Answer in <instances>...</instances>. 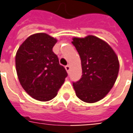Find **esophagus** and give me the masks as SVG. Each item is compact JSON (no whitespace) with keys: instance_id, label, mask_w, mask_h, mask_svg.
Masks as SVG:
<instances>
[{"instance_id":"34e87169","label":"esophagus","mask_w":133,"mask_h":133,"mask_svg":"<svg viewBox=\"0 0 133 133\" xmlns=\"http://www.w3.org/2000/svg\"><path fill=\"white\" fill-rule=\"evenodd\" d=\"M65 70H66L68 72H69V71H70V65H66V66H65Z\"/></svg>"}]
</instances>
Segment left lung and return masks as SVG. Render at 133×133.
Here are the masks:
<instances>
[{"label":"left lung","mask_w":133,"mask_h":133,"mask_svg":"<svg viewBox=\"0 0 133 133\" xmlns=\"http://www.w3.org/2000/svg\"><path fill=\"white\" fill-rule=\"evenodd\" d=\"M72 44L82 62V78L73 83L76 96L89 103L101 101L117 78L119 63L116 53L105 41L94 36L74 38Z\"/></svg>","instance_id":"1"}]
</instances>
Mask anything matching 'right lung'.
I'll use <instances>...</instances> for the list:
<instances>
[{"label": "right lung", "mask_w": 133, "mask_h": 133, "mask_svg": "<svg viewBox=\"0 0 133 133\" xmlns=\"http://www.w3.org/2000/svg\"><path fill=\"white\" fill-rule=\"evenodd\" d=\"M57 41L46 33H36L29 36L17 51L19 81L25 92L37 101L53 99L68 76L52 51Z\"/></svg>", "instance_id": "add662e5"}]
</instances>
